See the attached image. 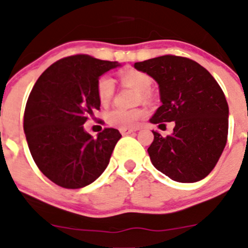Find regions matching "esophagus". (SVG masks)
I'll return each mask as SVG.
<instances>
[{
    "label": "esophagus",
    "instance_id": "obj_1",
    "mask_svg": "<svg viewBox=\"0 0 248 248\" xmlns=\"http://www.w3.org/2000/svg\"><path fill=\"white\" fill-rule=\"evenodd\" d=\"M134 129H131V128H122L120 129V133L122 134V136H127V134H131L133 133Z\"/></svg>",
    "mask_w": 248,
    "mask_h": 248
}]
</instances>
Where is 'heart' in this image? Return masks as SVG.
I'll list each match as a JSON object with an SVG mask.
<instances>
[{
	"instance_id": "obj_1",
	"label": "heart",
	"mask_w": 248,
	"mask_h": 248,
	"mask_svg": "<svg viewBox=\"0 0 248 248\" xmlns=\"http://www.w3.org/2000/svg\"><path fill=\"white\" fill-rule=\"evenodd\" d=\"M121 81L126 86L133 87L140 92V98L144 102L149 101V90L152 85V78L144 72L129 69L121 73ZM115 92V81L110 76H102L97 81V94L102 104L111 101ZM145 110L141 108L122 109L115 108L107 114V121L110 126L116 128H134L139 124L140 120L145 116Z\"/></svg>"
}]
</instances>
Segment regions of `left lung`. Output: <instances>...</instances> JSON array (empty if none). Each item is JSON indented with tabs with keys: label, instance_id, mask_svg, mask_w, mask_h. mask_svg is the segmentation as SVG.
<instances>
[{
	"label": "left lung",
	"instance_id": "left-lung-1",
	"mask_svg": "<svg viewBox=\"0 0 248 248\" xmlns=\"http://www.w3.org/2000/svg\"><path fill=\"white\" fill-rule=\"evenodd\" d=\"M134 68L158 84L162 106L150 122L175 124L170 136L152 131L155 138L147 152L154 167L177 182L206 177L228 137L229 108L221 86L204 67L187 57L164 55L136 62Z\"/></svg>",
	"mask_w": 248,
	"mask_h": 248
}]
</instances>
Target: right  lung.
Listing matches in <instances>:
<instances>
[{
  "label": "right lung",
  "mask_w": 248,
  "mask_h": 248,
  "mask_svg": "<svg viewBox=\"0 0 248 248\" xmlns=\"http://www.w3.org/2000/svg\"><path fill=\"white\" fill-rule=\"evenodd\" d=\"M119 66L74 55L52 63L34 84L25 108L24 131L34 163L54 184L81 188L108 167L121 134L104 128L93 139L84 124L101 107L99 77Z\"/></svg>",
  "instance_id": "right-lung-1"
}]
</instances>
